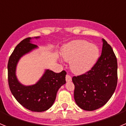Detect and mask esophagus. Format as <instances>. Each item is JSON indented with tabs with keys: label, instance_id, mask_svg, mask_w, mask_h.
Returning a JSON list of instances; mask_svg holds the SVG:
<instances>
[{
	"label": "esophagus",
	"instance_id": "obj_1",
	"mask_svg": "<svg viewBox=\"0 0 126 126\" xmlns=\"http://www.w3.org/2000/svg\"><path fill=\"white\" fill-rule=\"evenodd\" d=\"M65 80H66L67 82H70V81H72V78H71V76L70 75L67 74V75L65 76Z\"/></svg>",
	"mask_w": 126,
	"mask_h": 126
}]
</instances>
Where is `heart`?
Segmentation results:
<instances>
[{
  "label": "heart",
  "instance_id": "heart-1",
  "mask_svg": "<svg viewBox=\"0 0 126 126\" xmlns=\"http://www.w3.org/2000/svg\"><path fill=\"white\" fill-rule=\"evenodd\" d=\"M62 55L70 68L76 74H82L90 71L96 64L100 55L96 45L82 40L69 42L64 47Z\"/></svg>",
  "mask_w": 126,
  "mask_h": 126
}]
</instances>
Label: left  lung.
<instances>
[{
	"instance_id": "left-lung-1",
	"label": "left lung",
	"mask_w": 126,
	"mask_h": 126,
	"mask_svg": "<svg viewBox=\"0 0 126 126\" xmlns=\"http://www.w3.org/2000/svg\"><path fill=\"white\" fill-rule=\"evenodd\" d=\"M102 54L92 69L74 76V97L76 104L84 110L102 107L112 97L117 84V61L112 47L102 39Z\"/></svg>"
}]
</instances>
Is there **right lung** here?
Segmentation results:
<instances>
[{
	"mask_svg": "<svg viewBox=\"0 0 126 126\" xmlns=\"http://www.w3.org/2000/svg\"><path fill=\"white\" fill-rule=\"evenodd\" d=\"M39 38L37 36L34 38ZM31 40L32 38H27L22 40L10 56L7 64L8 83L11 93L22 106L33 112H40L52 106L58 90L65 83L66 72L62 71L55 73L47 69L36 84L24 86L20 83L16 75L19 61L23 55L38 48Z\"/></svg>",
	"mask_w": 126,
	"mask_h": 126,
	"instance_id": "right-lung-1",
	"label": "right lung"
}]
</instances>
